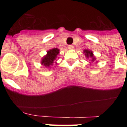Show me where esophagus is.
<instances>
[{
  "label": "esophagus",
  "instance_id": "obj_1",
  "mask_svg": "<svg viewBox=\"0 0 127 127\" xmlns=\"http://www.w3.org/2000/svg\"><path fill=\"white\" fill-rule=\"evenodd\" d=\"M68 49H72L74 48V46L72 45H69L68 46Z\"/></svg>",
  "mask_w": 127,
  "mask_h": 127
}]
</instances>
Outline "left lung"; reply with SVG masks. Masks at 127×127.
I'll return each instance as SVG.
<instances>
[{
	"instance_id": "8db88e82",
	"label": "left lung",
	"mask_w": 127,
	"mask_h": 127,
	"mask_svg": "<svg viewBox=\"0 0 127 127\" xmlns=\"http://www.w3.org/2000/svg\"><path fill=\"white\" fill-rule=\"evenodd\" d=\"M84 53H85V55L86 57L87 58H91V61H94L95 60V58L94 57V54H93L92 51H89L88 49H86L84 51Z\"/></svg>"
}]
</instances>
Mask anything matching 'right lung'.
<instances>
[{"mask_svg":"<svg viewBox=\"0 0 127 127\" xmlns=\"http://www.w3.org/2000/svg\"><path fill=\"white\" fill-rule=\"evenodd\" d=\"M59 54V49L57 48H54L48 51L47 55L42 59L41 63L46 67H50V66L53 64L54 61L56 60Z\"/></svg>","mask_w":127,"mask_h":127,"instance_id":"add662e5","label":"right lung"}]
</instances>
